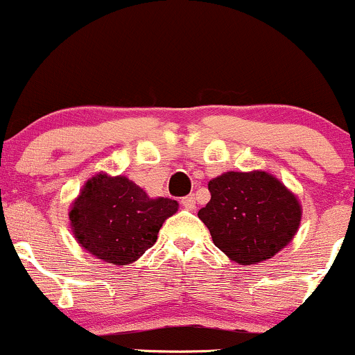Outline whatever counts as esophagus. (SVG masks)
Masks as SVG:
<instances>
[{
    "mask_svg": "<svg viewBox=\"0 0 355 355\" xmlns=\"http://www.w3.org/2000/svg\"><path fill=\"white\" fill-rule=\"evenodd\" d=\"M182 205L187 210H196V196H187L182 198Z\"/></svg>",
    "mask_w": 355,
    "mask_h": 355,
    "instance_id": "34e87169",
    "label": "esophagus"
}]
</instances>
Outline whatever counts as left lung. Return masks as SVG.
I'll list each match as a JSON object with an SVG mask.
<instances>
[{"mask_svg": "<svg viewBox=\"0 0 355 355\" xmlns=\"http://www.w3.org/2000/svg\"><path fill=\"white\" fill-rule=\"evenodd\" d=\"M210 200L198 210L214 244L237 264H259L293 241L302 204L264 170L225 171L209 182Z\"/></svg>", "mask_w": 355, "mask_h": 355, "instance_id": "left-lung-1", "label": "left lung"}]
</instances>
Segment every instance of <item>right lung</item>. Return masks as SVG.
Returning <instances> with one entry per match:
<instances>
[{"label": "right lung", "instance_id": "right-lung-1", "mask_svg": "<svg viewBox=\"0 0 355 355\" xmlns=\"http://www.w3.org/2000/svg\"><path fill=\"white\" fill-rule=\"evenodd\" d=\"M177 210V200L151 198L124 175L99 171L73 198L69 220L73 237L89 254L128 266L157 243L159 227Z\"/></svg>", "mask_w": 355, "mask_h": 355}]
</instances>
